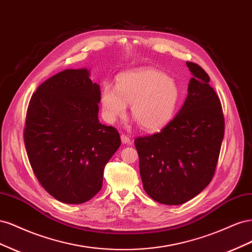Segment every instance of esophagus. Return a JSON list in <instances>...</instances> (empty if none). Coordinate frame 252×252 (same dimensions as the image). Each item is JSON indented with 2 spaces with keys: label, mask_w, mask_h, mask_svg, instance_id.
Instances as JSON below:
<instances>
[{
  "label": "esophagus",
  "mask_w": 252,
  "mask_h": 252,
  "mask_svg": "<svg viewBox=\"0 0 252 252\" xmlns=\"http://www.w3.org/2000/svg\"><path fill=\"white\" fill-rule=\"evenodd\" d=\"M121 141L123 144H131V140L126 134H121Z\"/></svg>",
  "instance_id": "obj_1"
}]
</instances>
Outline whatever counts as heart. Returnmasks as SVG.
<instances>
[{"label": "heart", "mask_w": 252, "mask_h": 252, "mask_svg": "<svg viewBox=\"0 0 252 252\" xmlns=\"http://www.w3.org/2000/svg\"><path fill=\"white\" fill-rule=\"evenodd\" d=\"M180 101L177 82L155 68H139L120 73L116 87L104 84L100 102L105 120L112 123L125 117L127 104L144 130L157 131L169 123Z\"/></svg>", "instance_id": "1"}]
</instances>
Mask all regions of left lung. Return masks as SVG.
<instances>
[{
  "mask_svg": "<svg viewBox=\"0 0 252 252\" xmlns=\"http://www.w3.org/2000/svg\"><path fill=\"white\" fill-rule=\"evenodd\" d=\"M192 74L184 105L161 131L134 140L144 190L155 201L181 205L202 192L215 175L224 138L220 98L201 66Z\"/></svg>",
  "mask_w": 252,
  "mask_h": 252,
  "instance_id": "8db88e82",
  "label": "left lung"
}]
</instances>
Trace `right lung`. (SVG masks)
Segmentation results:
<instances>
[{
    "label": "right lung",
    "instance_id": "1",
    "mask_svg": "<svg viewBox=\"0 0 252 252\" xmlns=\"http://www.w3.org/2000/svg\"><path fill=\"white\" fill-rule=\"evenodd\" d=\"M100 94L83 68L53 75L30 98L24 128L29 163L43 188L62 203L93 199L121 145L117 129L98 122Z\"/></svg>",
    "mask_w": 252,
    "mask_h": 252
}]
</instances>
